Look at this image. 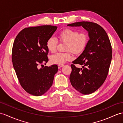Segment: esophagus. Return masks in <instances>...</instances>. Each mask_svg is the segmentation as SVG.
I'll return each instance as SVG.
<instances>
[{
    "label": "esophagus",
    "mask_w": 123,
    "mask_h": 123,
    "mask_svg": "<svg viewBox=\"0 0 123 123\" xmlns=\"http://www.w3.org/2000/svg\"><path fill=\"white\" fill-rule=\"evenodd\" d=\"M58 68H61V67H62L63 66H64V65L62 64H58Z\"/></svg>",
    "instance_id": "esophagus-1"
}]
</instances>
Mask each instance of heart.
I'll return each instance as SVG.
<instances>
[{"label":"heart","mask_w":123,"mask_h":123,"mask_svg":"<svg viewBox=\"0 0 123 123\" xmlns=\"http://www.w3.org/2000/svg\"><path fill=\"white\" fill-rule=\"evenodd\" d=\"M59 40L66 42V49L72 50L76 53L82 52L87 44L88 35L86 32L79 33L78 31L72 29H66L58 35ZM56 39L50 37L47 40L46 46L47 49L54 52L57 47ZM73 57V52L69 50L66 53H57L50 57V62L54 64H61L70 61Z\"/></svg>","instance_id":"1"}]
</instances>
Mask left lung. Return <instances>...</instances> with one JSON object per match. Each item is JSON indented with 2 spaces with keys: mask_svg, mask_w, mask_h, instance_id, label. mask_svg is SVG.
Listing matches in <instances>:
<instances>
[{
  "mask_svg": "<svg viewBox=\"0 0 123 123\" xmlns=\"http://www.w3.org/2000/svg\"><path fill=\"white\" fill-rule=\"evenodd\" d=\"M69 26H82L88 32L89 40L83 52L73 62L69 79L72 86L83 94L94 92L103 85L108 74L112 52L109 38L104 29L97 23L75 22Z\"/></svg>",
  "mask_w": 123,
  "mask_h": 123,
  "instance_id": "left-lung-1",
  "label": "left lung"
}]
</instances>
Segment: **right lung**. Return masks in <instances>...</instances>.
Listing matches in <instances>:
<instances>
[{"label":"right lung","instance_id":"add662e5","mask_svg":"<svg viewBox=\"0 0 123 123\" xmlns=\"http://www.w3.org/2000/svg\"><path fill=\"white\" fill-rule=\"evenodd\" d=\"M57 29L49 25L25 28L14 41L12 61L14 70L22 87L34 96H41L49 90L58 71L56 65L38 68L39 64L49 61L46 43Z\"/></svg>","mask_w":123,"mask_h":123}]
</instances>
